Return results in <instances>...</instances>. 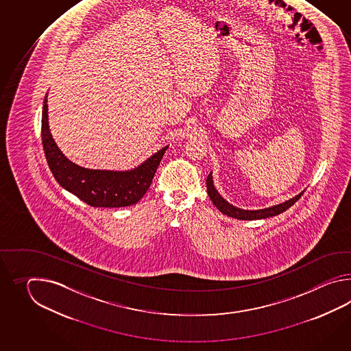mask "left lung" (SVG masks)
Here are the masks:
<instances>
[{
  "label": "left lung",
  "instance_id": "left-lung-1",
  "mask_svg": "<svg viewBox=\"0 0 351 351\" xmlns=\"http://www.w3.org/2000/svg\"><path fill=\"white\" fill-rule=\"evenodd\" d=\"M207 192H208L210 201L213 202V204L216 206L218 210H221L223 215H227V216L232 217V218L245 219V221H254V219H262V218L277 216V215L282 213L286 209H289L291 206H293L301 198V195L304 194L300 193L296 197H293L292 199H289V201L281 203V204H277V206H274V207H269V208L245 210V209L233 207L232 204L224 201L223 198L217 192L215 186H213L212 174H209L208 177H207Z\"/></svg>",
  "mask_w": 351,
  "mask_h": 351
}]
</instances>
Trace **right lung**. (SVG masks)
I'll return each instance as SVG.
<instances>
[{
  "label": "right lung",
  "instance_id": "obj_1",
  "mask_svg": "<svg viewBox=\"0 0 351 351\" xmlns=\"http://www.w3.org/2000/svg\"><path fill=\"white\" fill-rule=\"evenodd\" d=\"M41 139L46 160L60 186L91 207H128L141 201L152 184L158 165L168 147L129 172L86 169L71 163L53 142L47 123V99L44 100Z\"/></svg>",
  "mask_w": 351,
  "mask_h": 351
}]
</instances>
